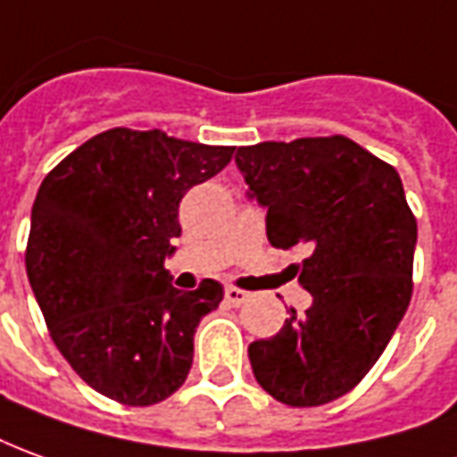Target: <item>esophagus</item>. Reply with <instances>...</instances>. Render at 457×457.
Listing matches in <instances>:
<instances>
[{"label":"esophagus","mask_w":457,"mask_h":457,"mask_svg":"<svg viewBox=\"0 0 457 457\" xmlns=\"http://www.w3.org/2000/svg\"><path fill=\"white\" fill-rule=\"evenodd\" d=\"M225 299H228L232 306L245 304L247 299H250V292H245V289H237V287H228L225 289Z\"/></svg>","instance_id":"obj_1"}]
</instances>
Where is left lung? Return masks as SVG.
Masks as SVG:
<instances>
[{
    "mask_svg": "<svg viewBox=\"0 0 457 457\" xmlns=\"http://www.w3.org/2000/svg\"><path fill=\"white\" fill-rule=\"evenodd\" d=\"M267 210L272 247H304L312 295L279 334L250 344L257 384L287 406L349 394L378 361L413 295L416 218L388 165L344 136L257 143L235 155Z\"/></svg>",
    "mask_w": 457,
    "mask_h": 457,
    "instance_id": "obj_1",
    "label": "left lung"
}]
</instances>
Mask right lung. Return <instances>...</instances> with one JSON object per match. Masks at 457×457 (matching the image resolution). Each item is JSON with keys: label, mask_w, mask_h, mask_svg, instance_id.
Wrapping results in <instances>:
<instances>
[{"label": "right lung", "mask_w": 457, "mask_h": 457, "mask_svg": "<svg viewBox=\"0 0 457 457\" xmlns=\"http://www.w3.org/2000/svg\"><path fill=\"white\" fill-rule=\"evenodd\" d=\"M162 130L111 129L69 153L44 183L27 242V274L56 349L94 391L153 406L185 384L200 319L222 284L180 292L162 267L180 237L178 207L232 161Z\"/></svg>", "instance_id": "right-lung-1"}]
</instances>
